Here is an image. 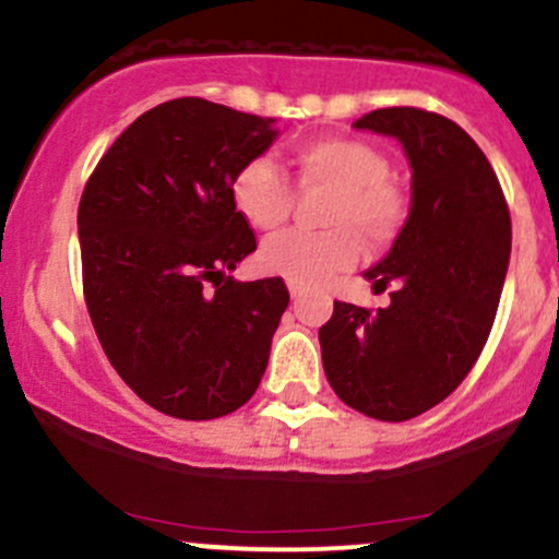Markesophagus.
I'll use <instances>...</instances> for the list:
<instances>
[{
  "mask_svg": "<svg viewBox=\"0 0 559 559\" xmlns=\"http://www.w3.org/2000/svg\"><path fill=\"white\" fill-rule=\"evenodd\" d=\"M287 290H290V296H293V298H301L304 287L298 285V282H287Z\"/></svg>",
  "mask_w": 559,
  "mask_h": 559,
  "instance_id": "obj_1",
  "label": "esophagus"
}]
</instances>
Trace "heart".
<instances>
[{
	"label": "heart",
	"instance_id": "b5f03b06",
	"mask_svg": "<svg viewBox=\"0 0 559 559\" xmlns=\"http://www.w3.org/2000/svg\"><path fill=\"white\" fill-rule=\"evenodd\" d=\"M296 187L301 192L331 190L323 234H282L261 250V266L298 285H314L356 263L361 236L369 247H389L411 219L405 187L389 176V159L358 138H318L293 152ZM234 206L255 230L287 223L296 192L269 159H252L230 185Z\"/></svg>",
	"mask_w": 559,
	"mask_h": 559
}]
</instances>
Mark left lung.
<instances>
[{"instance_id": "8db88e82", "label": "left lung", "mask_w": 559, "mask_h": 559, "mask_svg": "<svg viewBox=\"0 0 559 559\" xmlns=\"http://www.w3.org/2000/svg\"><path fill=\"white\" fill-rule=\"evenodd\" d=\"M353 127L391 135L413 168L411 219L389 255L364 272L385 309L334 301L318 340L331 389L378 421L440 405L478 361L511 258V214L478 143L421 108H380Z\"/></svg>"}]
</instances>
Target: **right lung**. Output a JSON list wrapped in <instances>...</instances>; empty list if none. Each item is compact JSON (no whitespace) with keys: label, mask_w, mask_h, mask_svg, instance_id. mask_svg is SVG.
I'll use <instances>...</instances> for the list:
<instances>
[{"label":"right lung","mask_w":559,"mask_h":559,"mask_svg":"<svg viewBox=\"0 0 559 559\" xmlns=\"http://www.w3.org/2000/svg\"><path fill=\"white\" fill-rule=\"evenodd\" d=\"M274 119L201 97L138 116L99 157L79 206L84 298L119 378L185 421L239 411L255 389L290 293L236 282L255 252L230 185L277 138Z\"/></svg>","instance_id":"add662e5"}]
</instances>
